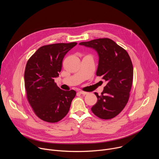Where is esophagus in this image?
<instances>
[{"label": "esophagus", "mask_w": 159, "mask_h": 159, "mask_svg": "<svg viewBox=\"0 0 159 159\" xmlns=\"http://www.w3.org/2000/svg\"><path fill=\"white\" fill-rule=\"evenodd\" d=\"M79 93H80V94H82V95H86V94H88V93L85 92V91H83V90H80V91L79 92Z\"/></svg>", "instance_id": "esophagus-1"}]
</instances>
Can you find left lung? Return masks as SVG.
Masks as SVG:
<instances>
[{
	"instance_id": "obj_1",
	"label": "left lung",
	"mask_w": 159,
	"mask_h": 159,
	"mask_svg": "<svg viewBox=\"0 0 159 159\" xmlns=\"http://www.w3.org/2000/svg\"><path fill=\"white\" fill-rule=\"evenodd\" d=\"M79 44L97 51L99 59L96 75L102 76L107 82L101 96L95 93L98 100L91 111L101 119L115 118L129 100L133 77L131 58L124 48L109 38L96 39Z\"/></svg>"
}]
</instances>
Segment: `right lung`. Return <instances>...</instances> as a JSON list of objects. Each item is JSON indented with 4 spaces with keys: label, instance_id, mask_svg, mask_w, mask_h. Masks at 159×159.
Listing matches in <instances>:
<instances>
[{
    "label": "right lung",
    "instance_id": "1",
    "mask_svg": "<svg viewBox=\"0 0 159 159\" xmlns=\"http://www.w3.org/2000/svg\"><path fill=\"white\" fill-rule=\"evenodd\" d=\"M77 43L44 45L30 58L25 72L26 97L35 115L43 121L57 123L69 112L74 90H63L55 82L66 53Z\"/></svg>",
    "mask_w": 159,
    "mask_h": 159
}]
</instances>
